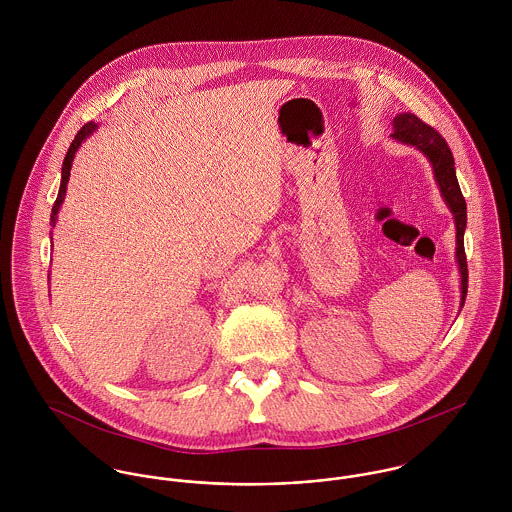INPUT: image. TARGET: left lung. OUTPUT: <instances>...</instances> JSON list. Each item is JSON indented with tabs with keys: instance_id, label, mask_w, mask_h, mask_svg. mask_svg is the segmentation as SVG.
<instances>
[{
	"instance_id": "8db88e82",
	"label": "left lung",
	"mask_w": 512,
	"mask_h": 512,
	"mask_svg": "<svg viewBox=\"0 0 512 512\" xmlns=\"http://www.w3.org/2000/svg\"><path fill=\"white\" fill-rule=\"evenodd\" d=\"M394 132L390 134L392 140L404 144V146L416 147L420 153L426 155V159L432 165L439 193L447 205V209L453 215L455 222V260L461 276V301L459 307L465 303L467 295V258H465V246H463V234L467 226V205L461 195L457 175H455V161L451 155V149L447 142L441 138L434 128L424 124L416 114L402 112L394 116L392 120Z\"/></svg>"
}]
</instances>
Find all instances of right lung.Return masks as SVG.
I'll return each instance as SVG.
<instances>
[{"label":"right lung","mask_w":512,"mask_h":512,"mask_svg":"<svg viewBox=\"0 0 512 512\" xmlns=\"http://www.w3.org/2000/svg\"><path fill=\"white\" fill-rule=\"evenodd\" d=\"M98 130V124L94 122H88L86 126L80 128V132L74 136L73 144L69 147L67 155H65V161H63V171H61V187H59V195H57V201L53 205V211H51V224L55 226L57 222V215H59V209L65 201V195H67V185H69V177H71V167H73L74 153L78 151V147L82 146L94 132ZM53 234V232H51ZM53 238V236H51Z\"/></svg>","instance_id":"1"}]
</instances>
